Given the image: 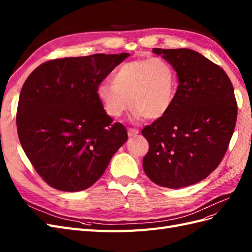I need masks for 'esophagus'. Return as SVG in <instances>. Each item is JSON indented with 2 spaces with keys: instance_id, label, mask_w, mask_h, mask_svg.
Instances as JSON below:
<instances>
[{
  "instance_id": "34e87169",
  "label": "esophagus",
  "mask_w": 252,
  "mask_h": 252,
  "mask_svg": "<svg viewBox=\"0 0 252 252\" xmlns=\"http://www.w3.org/2000/svg\"><path fill=\"white\" fill-rule=\"evenodd\" d=\"M127 132H128L129 137H133V135L139 133V130H138V129H135V128H128Z\"/></svg>"
}]
</instances>
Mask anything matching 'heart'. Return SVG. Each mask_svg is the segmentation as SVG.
Returning a JSON list of instances; mask_svg holds the SVG:
<instances>
[{"instance_id": "1", "label": "heart", "mask_w": 252, "mask_h": 252, "mask_svg": "<svg viewBox=\"0 0 252 252\" xmlns=\"http://www.w3.org/2000/svg\"><path fill=\"white\" fill-rule=\"evenodd\" d=\"M97 98L106 113L118 119L129 107L132 118L157 120L172 107L176 95V73L160 57L126 61L112 74L111 83H101Z\"/></svg>"}]
</instances>
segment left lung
Wrapping results in <instances>:
<instances>
[{"label": "left lung", "instance_id": "left-lung-1", "mask_svg": "<svg viewBox=\"0 0 252 252\" xmlns=\"http://www.w3.org/2000/svg\"><path fill=\"white\" fill-rule=\"evenodd\" d=\"M178 76L169 110L144 127L149 149L143 168L156 185L192 186L220 165L232 137L237 104L233 86L220 65L189 49H153Z\"/></svg>", "mask_w": 252, "mask_h": 252}]
</instances>
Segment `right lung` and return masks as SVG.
<instances>
[{"label":"right lung","instance_id":"right-lung-1","mask_svg":"<svg viewBox=\"0 0 252 252\" xmlns=\"http://www.w3.org/2000/svg\"><path fill=\"white\" fill-rule=\"evenodd\" d=\"M128 56L94 54L49 60L25 80L17 110L19 140L52 188L64 192L90 188L127 141L125 126L112 123L96 90Z\"/></svg>","mask_w":252,"mask_h":252}]
</instances>
